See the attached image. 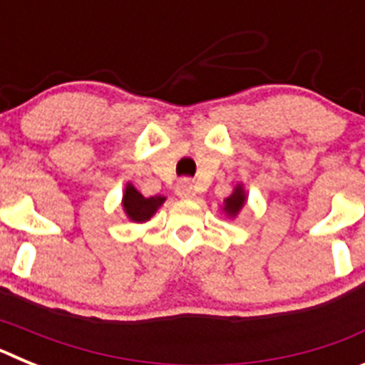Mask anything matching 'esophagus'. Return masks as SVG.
<instances>
[{
    "label": "esophagus",
    "mask_w": 365,
    "mask_h": 365,
    "mask_svg": "<svg viewBox=\"0 0 365 365\" xmlns=\"http://www.w3.org/2000/svg\"><path fill=\"white\" fill-rule=\"evenodd\" d=\"M175 193L180 199H193L195 197V188H193L192 180L180 179L175 185Z\"/></svg>",
    "instance_id": "34e87169"
}]
</instances>
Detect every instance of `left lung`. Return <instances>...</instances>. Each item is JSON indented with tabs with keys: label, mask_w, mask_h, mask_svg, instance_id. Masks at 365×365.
Masks as SVG:
<instances>
[{
	"label": "left lung",
	"mask_w": 365,
	"mask_h": 365,
	"mask_svg": "<svg viewBox=\"0 0 365 365\" xmlns=\"http://www.w3.org/2000/svg\"><path fill=\"white\" fill-rule=\"evenodd\" d=\"M247 199L248 195H247V190H245V185L243 182H237V185L234 186V190H232L230 195L222 199L221 212L227 215L230 221H235L237 215L241 214V210L245 208V205H247Z\"/></svg>",
	"instance_id": "left-lung-1"
}]
</instances>
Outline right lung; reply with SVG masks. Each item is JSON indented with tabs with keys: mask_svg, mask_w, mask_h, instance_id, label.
I'll list each match as a JSON object with an SVG mask.
<instances>
[{
	"mask_svg": "<svg viewBox=\"0 0 365 365\" xmlns=\"http://www.w3.org/2000/svg\"><path fill=\"white\" fill-rule=\"evenodd\" d=\"M166 197L164 195H153V197H144L131 182H125V188L122 192V210L125 217L131 222H146L157 214L160 206L164 205Z\"/></svg>",
	"mask_w": 365,
	"mask_h": 365,
	"instance_id": "obj_1",
	"label": "right lung"
}]
</instances>
